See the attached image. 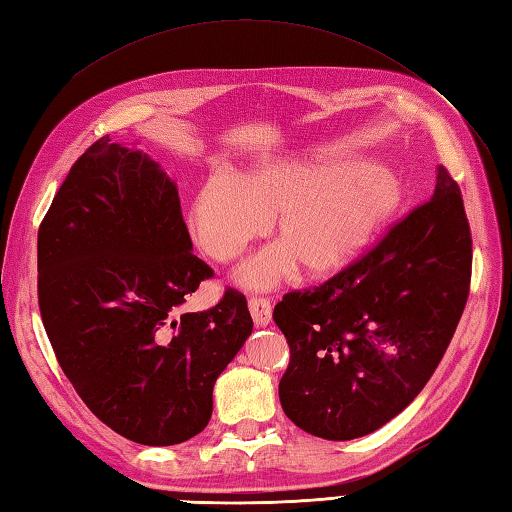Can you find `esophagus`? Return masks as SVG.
<instances>
[{"instance_id":"esophagus-1","label":"esophagus","mask_w":512,"mask_h":512,"mask_svg":"<svg viewBox=\"0 0 512 512\" xmlns=\"http://www.w3.org/2000/svg\"><path fill=\"white\" fill-rule=\"evenodd\" d=\"M248 310L257 328H264V325H268L270 319H273V306H270V301L264 297L248 299Z\"/></svg>"}]
</instances>
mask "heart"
I'll return each instance as SVG.
<instances>
[{"instance_id": "heart-1", "label": "heart", "mask_w": 512, "mask_h": 512, "mask_svg": "<svg viewBox=\"0 0 512 512\" xmlns=\"http://www.w3.org/2000/svg\"><path fill=\"white\" fill-rule=\"evenodd\" d=\"M394 178L376 165L343 160H273L242 173H211L184 211L202 253L228 264L273 220L279 244L239 270L248 288H273L295 273L328 277L350 266L394 211Z\"/></svg>"}]
</instances>
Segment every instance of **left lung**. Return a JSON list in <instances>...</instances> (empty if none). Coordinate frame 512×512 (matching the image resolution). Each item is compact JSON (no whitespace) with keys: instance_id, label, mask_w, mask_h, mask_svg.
<instances>
[{"instance_id":"8db88e82","label":"left lung","mask_w":512,"mask_h":512,"mask_svg":"<svg viewBox=\"0 0 512 512\" xmlns=\"http://www.w3.org/2000/svg\"><path fill=\"white\" fill-rule=\"evenodd\" d=\"M471 226L458 182L438 167L433 198L321 286L281 299L290 345L279 400L299 429L354 440L416 398L453 339L471 288Z\"/></svg>"}]
</instances>
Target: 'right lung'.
I'll list each match as a JSON object with an SVG mask.
<instances>
[{"label":"right lung","instance_id":"right-lung-1","mask_svg":"<svg viewBox=\"0 0 512 512\" xmlns=\"http://www.w3.org/2000/svg\"><path fill=\"white\" fill-rule=\"evenodd\" d=\"M191 250L176 184L110 136L74 162L39 226V310L63 374L96 418L147 447L198 436L253 332L233 288L180 312L213 277Z\"/></svg>","mask_w":512,"mask_h":512}]
</instances>
